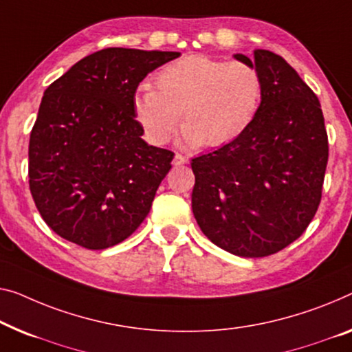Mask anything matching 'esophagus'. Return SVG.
I'll use <instances>...</instances> for the list:
<instances>
[{"label":"esophagus","instance_id":"esophagus-1","mask_svg":"<svg viewBox=\"0 0 352 352\" xmlns=\"http://www.w3.org/2000/svg\"><path fill=\"white\" fill-rule=\"evenodd\" d=\"M186 162H188V160L185 158V156L180 155V153H177V155H175V158H174V164H175V166L186 164Z\"/></svg>","mask_w":352,"mask_h":352}]
</instances>
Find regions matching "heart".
Listing matches in <instances>:
<instances>
[{"label": "heart", "instance_id": "obj_1", "mask_svg": "<svg viewBox=\"0 0 352 352\" xmlns=\"http://www.w3.org/2000/svg\"><path fill=\"white\" fill-rule=\"evenodd\" d=\"M155 90L140 85L133 113L145 139L156 146L174 138L180 115L185 126L178 144L197 148L224 146L246 133L264 101L265 83L251 63L191 55L162 66Z\"/></svg>", "mask_w": 352, "mask_h": 352}]
</instances>
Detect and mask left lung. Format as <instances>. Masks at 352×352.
I'll use <instances>...</instances> for the list:
<instances>
[{
    "mask_svg": "<svg viewBox=\"0 0 352 352\" xmlns=\"http://www.w3.org/2000/svg\"><path fill=\"white\" fill-rule=\"evenodd\" d=\"M235 58L261 71L264 101L242 138L192 160V213L219 248L264 258L300 237L318 212L327 131L318 96L280 55Z\"/></svg>",
    "mask_w": 352,
    "mask_h": 352,
    "instance_id": "obj_1",
    "label": "left lung"
}]
</instances>
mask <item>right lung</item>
<instances>
[{"mask_svg":"<svg viewBox=\"0 0 352 352\" xmlns=\"http://www.w3.org/2000/svg\"><path fill=\"white\" fill-rule=\"evenodd\" d=\"M178 52L110 47L44 91L28 146L30 191L55 234L87 250L128 239L151 208L174 151L148 145L133 113L146 74Z\"/></svg>","mask_w":352,"mask_h":352,"instance_id":"1","label":"right lung"}]
</instances>
